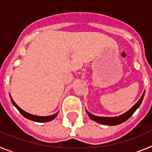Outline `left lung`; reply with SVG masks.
Instances as JSON below:
<instances>
[{"instance_id":"1","label":"left lung","mask_w":152,"mask_h":152,"mask_svg":"<svg viewBox=\"0 0 152 152\" xmlns=\"http://www.w3.org/2000/svg\"><path fill=\"white\" fill-rule=\"evenodd\" d=\"M145 95V91L143 93V95H142L140 99L138 101L137 103L132 107V108L126 112V113H124L122 115L119 116V117H97V116L92 115L90 113H88L87 111V113H88V117L91 119V120H95L96 122L99 123L101 124H104V125H107V126H115L118 125V124H122V123L125 122L126 120H127L134 113V112L137 110V108L140 106L141 103L142 102V99L144 98Z\"/></svg>"}]
</instances>
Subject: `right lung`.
Returning <instances> with one entry per match:
<instances>
[{
	"label": "right lung",
	"instance_id": "right-lung-1",
	"mask_svg": "<svg viewBox=\"0 0 152 152\" xmlns=\"http://www.w3.org/2000/svg\"><path fill=\"white\" fill-rule=\"evenodd\" d=\"M10 99H11V102L13 104L15 107H16L17 110L20 111V113H21L23 117H25L26 118L28 119V120H33V121H35V122H39V123H45V122H48V121H50V120H52L53 119L55 118L57 115V113L54 114V115H51V116H47V117H39V116H35V115H32V114H30V113H26V111H24L23 110H22L20 107H19V106L16 104V103L14 102V101L13 100V98H11L10 96Z\"/></svg>",
	"mask_w": 152,
	"mask_h": 152
}]
</instances>
